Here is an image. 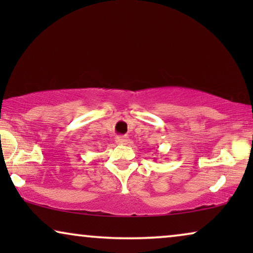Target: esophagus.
<instances>
[{
    "instance_id": "obj_1",
    "label": "esophagus",
    "mask_w": 253,
    "mask_h": 253,
    "mask_svg": "<svg viewBox=\"0 0 253 253\" xmlns=\"http://www.w3.org/2000/svg\"><path fill=\"white\" fill-rule=\"evenodd\" d=\"M115 141L119 145H126V144H129L130 139H129V137H127V136H117L115 138Z\"/></svg>"
}]
</instances>
